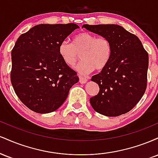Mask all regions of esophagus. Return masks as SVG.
I'll return each mask as SVG.
<instances>
[{
    "label": "esophagus",
    "instance_id": "esophagus-1",
    "mask_svg": "<svg viewBox=\"0 0 158 158\" xmlns=\"http://www.w3.org/2000/svg\"><path fill=\"white\" fill-rule=\"evenodd\" d=\"M87 81H88V79H87V78L79 76V82L81 83V84H85Z\"/></svg>",
    "mask_w": 158,
    "mask_h": 158
}]
</instances>
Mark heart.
Masks as SVG:
<instances>
[{"label":"heart","mask_w":158,"mask_h":158,"mask_svg":"<svg viewBox=\"0 0 158 158\" xmlns=\"http://www.w3.org/2000/svg\"><path fill=\"white\" fill-rule=\"evenodd\" d=\"M81 53L82 61L77 67L79 73L86 75L94 70H102L110 62L113 48L109 39L97 36L88 32H81L73 38V43L62 41L59 45V54L69 67H74Z\"/></svg>","instance_id":"1"}]
</instances>
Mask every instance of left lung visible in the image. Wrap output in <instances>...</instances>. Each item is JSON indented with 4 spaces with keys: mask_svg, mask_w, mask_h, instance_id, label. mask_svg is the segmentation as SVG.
<instances>
[{
    "mask_svg": "<svg viewBox=\"0 0 158 158\" xmlns=\"http://www.w3.org/2000/svg\"><path fill=\"white\" fill-rule=\"evenodd\" d=\"M89 31L109 39L111 59L105 69L92 77L99 91L90 99L94 110L107 117L128 113L147 87L148 54L137 36L116 24H84Z\"/></svg>",
    "mask_w": 158,
    "mask_h": 158,
    "instance_id": "8db88e82",
    "label": "left lung"
}]
</instances>
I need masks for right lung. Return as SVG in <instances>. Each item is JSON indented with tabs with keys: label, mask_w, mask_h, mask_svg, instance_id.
Segmentation results:
<instances>
[{
	"label": "right lung",
	"mask_w": 158,
	"mask_h": 158,
	"mask_svg": "<svg viewBox=\"0 0 158 158\" xmlns=\"http://www.w3.org/2000/svg\"><path fill=\"white\" fill-rule=\"evenodd\" d=\"M67 24H39L23 33L12 50L11 83L20 100L32 111L57 110L78 82L77 72L59 54V45L76 29Z\"/></svg>",
	"instance_id": "1"
}]
</instances>
